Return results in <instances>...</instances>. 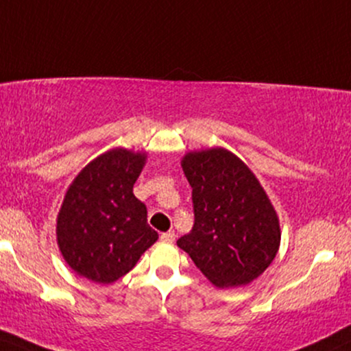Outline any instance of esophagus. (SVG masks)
Masks as SVG:
<instances>
[{
    "instance_id": "obj_1",
    "label": "esophagus",
    "mask_w": 351,
    "mask_h": 351,
    "mask_svg": "<svg viewBox=\"0 0 351 351\" xmlns=\"http://www.w3.org/2000/svg\"><path fill=\"white\" fill-rule=\"evenodd\" d=\"M174 239H176V234L172 231L162 232V234H161V241H164V242H172Z\"/></svg>"
}]
</instances>
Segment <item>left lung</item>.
Masks as SVG:
<instances>
[{"label":"left lung","instance_id":"1","mask_svg":"<svg viewBox=\"0 0 351 351\" xmlns=\"http://www.w3.org/2000/svg\"><path fill=\"white\" fill-rule=\"evenodd\" d=\"M193 228L177 241L216 287L247 285L278 252L276 213L250 169L223 148L185 154Z\"/></svg>","mask_w":351,"mask_h":351}]
</instances>
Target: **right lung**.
<instances>
[{
	"instance_id": "add662e5",
	"label": "right lung",
	"mask_w": 351,
	"mask_h": 351,
	"mask_svg": "<svg viewBox=\"0 0 351 351\" xmlns=\"http://www.w3.org/2000/svg\"><path fill=\"white\" fill-rule=\"evenodd\" d=\"M146 154L117 148L89 162L64 195L58 247L77 275L114 283L158 241L146 205L133 195Z\"/></svg>"
}]
</instances>
